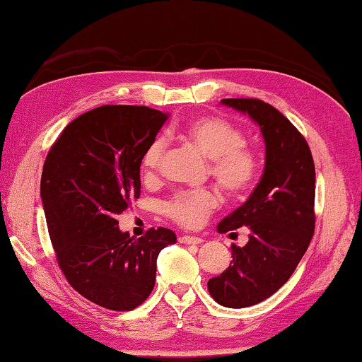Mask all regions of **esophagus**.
<instances>
[{
  "label": "esophagus",
  "instance_id": "obj_1",
  "mask_svg": "<svg viewBox=\"0 0 362 362\" xmlns=\"http://www.w3.org/2000/svg\"><path fill=\"white\" fill-rule=\"evenodd\" d=\"M181 244H202L203 238L200 236H192V235H182L178 240Z\"/></svg>",
  "mask_w": 362,
  "mask_h": 362
}]
</instances>
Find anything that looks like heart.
I'll return each instance as SVG.
<instances>
[{
	"label": "heart",
	"instance_id": "b5f03b06",
	"mask_svg": "<svg viewBox=\"0 0 362 362\" xmlns=\"http://www.w3.org/2000/svg\"><path fill=\"white\" fill-rule=\"evenodd\" d=\"M181 135L211 159L209 170L216 182L230 197L247 192L258 175V158L252 149L243 146L240 129L222 118L203 117L181 127ZM165 141L158 137L149 143L141 158L145 176H153L159 168ZM217 204V195L209 189L184 190L165 204V213L184 227L199 225Z\"/></svg>",
	"mask_w": 362,
	"mask_h": 362
}]
</instances>
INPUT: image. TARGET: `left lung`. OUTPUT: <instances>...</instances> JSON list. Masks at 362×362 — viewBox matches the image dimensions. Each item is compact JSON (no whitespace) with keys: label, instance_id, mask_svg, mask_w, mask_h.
Wrapping results in <instances>:
<instances>
[{"label":"left lung","instance_id":"obj_1","mask_svg":"<svg viewBox=\"0 0 362 362\" xmlns=\"http://www.w3.org/2000/svg\"><path fill=\"white\" fill-rule=\"evenodd\" d=\"M221 104L247 115L264 141L260 182L217 225L219 233L244 227L249 241L244 247L231 245L230 266L208 281L216 303L243 309L274 295L308 250L315 228V165L308 141L277 108L258 99H222Z\"/></svg>","mask_w":362,"mask_h":362}]
</instances>
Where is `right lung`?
<instances>
[{
	"label": "right lung",
	"mask_w": 362,
	"mask_h": 362,
	"mask_svg": "<svg viewBox=\"0 0 362 362\" xmlns=\"http://www.w3.org/2000/svg\"><path fill=\"white\" fill-rule=\"evenodd\" d=\"M170 113L102 105L75 118L47 154L40 199L61 271L81 296L132 310L151 295L159 252L175 231L135 240L117 217L140 195V163Z\"/></svg>",
	"instance_id": "right-lung-1"
}]
</instances>
